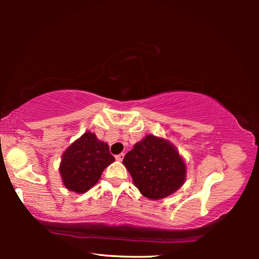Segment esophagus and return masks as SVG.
I'll use <instances>...</instances> for the list:
<instances>
[{
	"label": "esophagus",
	"instance_id": "obj_1",
	"mask_svg": "<svg viewBox=\"0 0 259 259\" xmlns=\"http://www.w3.org/2000/svg\"><path fill=\"white\" fill-rule=\"evenodd\" d=\"M123 157H124V154H123V153H121V154L115 156V159H116L117 161H122V160H123Z\"/></svg>",
	"mask_w": 259,
	"mask_h": 259
}]
</instances>
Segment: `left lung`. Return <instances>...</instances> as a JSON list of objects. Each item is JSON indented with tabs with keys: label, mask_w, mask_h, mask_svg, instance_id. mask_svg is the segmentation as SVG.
Segmentation results:
<instances>
[{
	"label": "left lung",
	"mask_w": 259,
	"mask_h": 259,
	"mask_svg": "<svg viewBox=\"0 0 259 259\" xmlns=\"http://www.w3.org/2000/svg\"><path fill=\"white\" fill-rule=\"evenodd\" d=\"M135 186L150 200L168 198L186 181V163L168 139L146 135L123 159Z\"/></svg>",
	"instance_id": "obj_1"
}]
</instances>
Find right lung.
Masks as SVG:
<instances>
[{"label":"right lung","instance_id":"obj_1","mask_svg":"<svg viewBox=\"0 0 259 259\" xmlns=\"http://www.w3.org/2000/svg\"><path fill=\"white\" fill-rule=\"evenodd\" d=\"M115 161L107 143L87 131L61 155L59 174L68 191L82 194L98 183L107 166Z\"/></svg>","mask_w":259,"mask_h":259}]
</instances>
